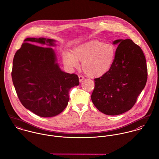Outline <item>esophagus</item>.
Here are the masks:
<instances>
[{"label": "esophagus", "instance_id": "34e87169", "mask_svg": "<svg viewBox=\"0 0 159 159\" xmlns=\"http://www.w3.org/2000/svg\"><path fill=\"white\" fill-rule=\"evenodd\" d=\"M78 78H79V81H80V83L84 80V76H83L82 75H79V76H78Z\"/></svg>", "mask_w": 159, "mask_h": 159}]
</instances>
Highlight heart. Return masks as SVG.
<instances>
[{"mask_svg":"<svg viewBox=\"0 0 159 159\" xmlns=\"http://www.w3.org/2000/svg\"><path fill=\"white\" fill-rule=\"evenodd\" d=\"M116 49L113 45L92 40L73 48L63 54V61L68 67L78 66L81 62L83 72L91 78L99 77L108 71L113 64Z\"/></svg>","mask_w":159,"mask_h":159,"instance_id":"b5f03b06","label":"heart"}]
</instances>
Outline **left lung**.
Here are the masks:
<instances>
[{"instance_id":"obj_1","label":"left lung","mask_w":159,"mask_h":159,"mask_svg":"<svg viewBox=\"0 0 159 159\" xmlns=\"http://www.w3.org/2000/svg\"><path fill=\"white\" fill-rule=\"evenodd\" d=\"M118 44L111 67L94 79L91 99L95 107L107 115L130 110L144 88L148 79L146 58L141 48L132 40H116Z\"/></svg>"}]
</instances>
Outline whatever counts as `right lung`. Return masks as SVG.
<instances>
[{"label": "right lung", "instance_id": "obj_1", "mask_svg": "<svg viewBox=\"0 0 159 159\" xmlns=\"http://www.w3.org/2000/svg\"><path fill=\"white\" fill-rule=\"evenodd\" d=\"M54 42L27 38L13 61L11 77L19 100L26 109L43 117L62 113L68 105L69 91L79 85L77 75L61 71L51 48L33 45L54 46Z\"/></svg>", "mask_w": 159, "mask_h": 159}]
</instances>
